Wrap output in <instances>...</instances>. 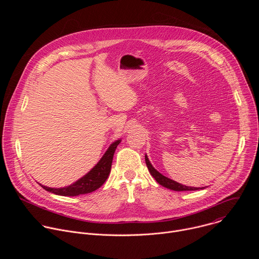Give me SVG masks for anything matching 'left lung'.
<instances>
[{
    "label": "left lung",
    "instance_id": "obj_1",
    "mask_svg": "<svg viewBox=\"0 0 259 259\" xmlns=\"http://www.w3.org/2000/svg\"><path fill=\"white\" fill-rule=\"evenodd\" d=\"M145 163H146V166H147V169H149L151 175L156 179V181L161 184V186L169 189V190H172V191H176V192H183V191H197V190H202V189H205V188H194V187H187V186H183V184L181 183H178L166 176H164L163 174H161L160 172H158L154 167L153 165L151 164L149 158H147V156L145 155Z\"/></svg>",
    "mask_w": 259,
    "mask_h": 259
}]
</instances>
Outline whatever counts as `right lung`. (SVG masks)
<instances>
[{
	"label": "right lung",
	"instance_id": "add662e5",
	"mask_svg": "<svg viewBox=\"0 0 259 259\" xmlns=\"http://www.w3.org/2000/svg\"><path fill=\"white\" fill-rule=\"evenodd\" d=\"M120 142H121V139H118L110 144L107 151L99 160V162L86 175L81 177L75 183L70 184V186L65 188H60V189H53V188L42 186L41 183L39 184L47 192L53 193L58 196L73 197V196L89 194L96 191L105 182V180L109 175L110 168H112L114 154Z\"/></svg>",
	"mask_w": 259,
	"mask_h": 259
}]
</instances>
